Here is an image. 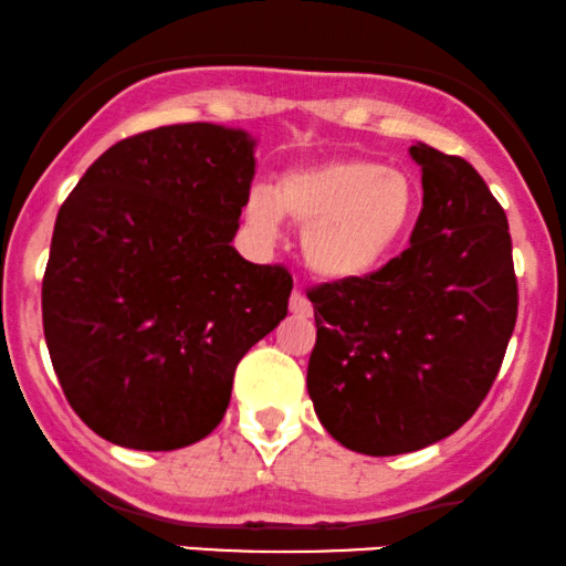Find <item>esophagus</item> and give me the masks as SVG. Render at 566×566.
<instances>
[{"instance_id":"esophagus-1","label":"esophagus","mask_w":566,"mask_h":566,"mask_svg":"<svg viewBox=\"0 0 566 566\" xmlns=\"http://www.w3.org/2000/svg\"><path fill=\"white\" fill-rule=\"evenodd\" d=\"M289 306L296 317H312V304H310V298L302 294V291H294V294H291Z\"/></svg>"}]
</instances>
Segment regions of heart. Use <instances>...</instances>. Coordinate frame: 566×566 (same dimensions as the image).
Here are the masks:
<instances>
[{
    "instance_id": "heart-1",
    "label": "heart",
    "mask_w": 566,
    "mask_h": 566,
    "mask_svg": "<svg viewBox=\"0 0 566 566\" xmlns=\"http://www.w3.org/2000/svg\"><path fill=\"white\" fill-rule=\"evenodd\" d=\"M247 222L272 235L289 218L304 228L306 268L323 281H359L396 256L420 218V188L378 159L338 157L283 172L275 191L254 188Z\"/></svg>"
}]
</instances>
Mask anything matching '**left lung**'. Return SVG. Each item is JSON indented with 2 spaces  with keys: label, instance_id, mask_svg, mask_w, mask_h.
<instances>
[{
  "label": "left lung",
  "instance_id": "1",
  "mask_svg": "<svg viewBox=\"0 0 566 566\" xmlns=\"http://www.w3.org/2000/svg\"><path fill=\"white\" fill-rule=\"evenodd\" d=\"M409 249L359 281L310 291L306 390L346 449L396 457L451 436L496 380L517 323L506 212L467 159L428 144Z\"/></svg>",
  "mask_w": 566,
  "mask_h": 566
}]
</instances>
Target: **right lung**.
<instances>
[{"label":"right lung","instance_id":"right-lung-1","mask_svg":"<svg viewBox=\"0 0 566 566\" xmlns=\"http://www.w3.org/2000/svg\"><path fill=\"white\" fill-rule=\"evenodd\" d=\"M254 165L243 130L163 125L109 146L60 207L44 338L70 407L104 441H201L243 354L289 315L291 272L230 247Z\"/></svg>","mask_w":566,"mask_h":566}]
</instances>
